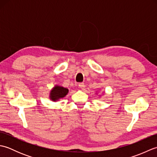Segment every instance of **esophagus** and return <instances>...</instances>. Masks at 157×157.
Masks as SVG:
<instances>
[{
    "label": "esophagus",
    "instance_id": "34e87169",
    "mask_svg": "<svg viewBox=\"0 0 157 157\" xmlns=\"http://www.w3.org/2000/svg\"><path fill=\"white\" fill-rule=\"evenodd\" d=\"M78 86H79V88L81 90H84L85 88V84H84V83H79Z\"/></svg>",
    "mask_w": 157,
    "mask_h": 157
}]
</instances>
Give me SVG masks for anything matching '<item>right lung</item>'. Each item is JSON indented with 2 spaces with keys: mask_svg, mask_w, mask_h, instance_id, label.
<instances>
[{
  "mask_svg": "<svg viewBox=\"0 0 157 157\" xmlns=\"http://www.w3.org/2000/svg\"><path fill=\"white\" fill-rule=\"evenodd\" d=\"M69 90L61 86L55 85L50 92L49 98L53 102H56L60 99L63 98L68 94Z\"/></svg>",
  "mask_w": 157,
  "mask_h": 157,
  "instance_id": "add662e5",
  "label": "right lung"
}]
</instances>
